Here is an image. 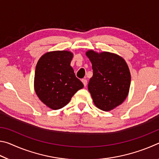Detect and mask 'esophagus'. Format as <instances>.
<instances>
[{"label":"esophagus","mask_w":159,"mask_h":159,"mask_svg":"<svg viewBox=\"0 0 159 159\" xmlns=\"http://www.w3.org/2000/svg\"><path fill=\"white\" fill-rule=\"evenodd\" d=\"M82 82H83V85H84L85 87H86V85H87V84H88V81H87V80H86L85 79H82Z\"/></svg>","instance_id":"obj_1"}]
</instances>
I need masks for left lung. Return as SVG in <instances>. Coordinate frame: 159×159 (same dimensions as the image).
<instances>
[{"label": "left lung", "mask_w": 159, "mask_h": 159, "mask_svg": "<svg viewBox=\"0 0 159 159\" xmlns=\"http://www.w3.org/2000/svg\"><path fill=\"white\" fill-rule=\"evenodd\" d=\"M86 55L92 63L93 71L88 90L95 106L109 111L127 98L131 80L130 70L125 61L116 54L89 50Z\"/></svg>", "instance_id": "left-lung-1"}]
</instances>
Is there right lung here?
Here are the masks:
<instances>
[{"instance_id":"right-lung-1","label":"right lung","mask_w":159,"mask_h":159,"mask_svg":"<svg viewBox=\"0 0 159 159\" xmlns=\"http://www.w3.org/2000/svg\"><path fill=\"white\" fill-rule=\"evenodd\" d=\"M73 54L52 51L44 54L36 64L34 88L41 101L57 110L66 106L83 84L70 66Z\"/></svg>"}]
</instances>
